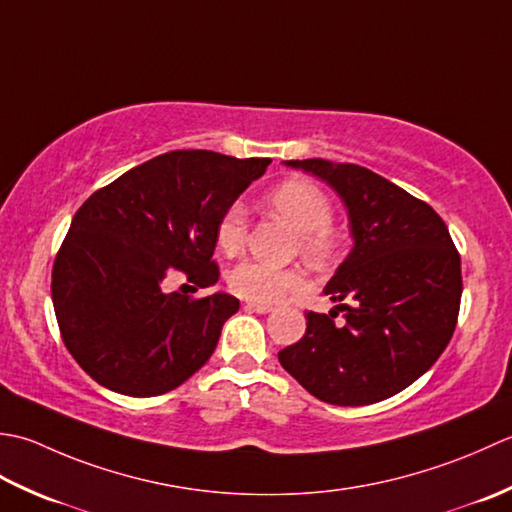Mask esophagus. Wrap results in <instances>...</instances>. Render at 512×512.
<instances>
[{
	"label": "esophagus",
	"instance_id": "obj_1",
	"mask_svg": "<svg viewBox=\"0 0 512 512\" xmlns=\"http://www.w3.org/2000/svg\"><path fill=\"white\" fill-rule=\"evenodd\" d=\"M245 309L256 311V314H269V311H274V307H271V305H260V302H247Z\"/></svg>",
	"mask_w": 512,
	"mask_h": 512
}]
</instances>
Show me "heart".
<instances>
[{
    "instance_id": "b5f03b06",
    "label": "heart",
    "mask_w": 512,
    "mask_h": 512,
    "mask_svg": "<svg viewBox=\"0 0 512 512\" xmlns=\"http://www.w3.org/2000/svg\"><path fill=\"white\" fill-rule=\"evenodd\" d=\"M265 205L298 232L300 252L314 263H325L336 249V236L329 229L331 201L327 194L309 181L291 179L276 185L265 196ZM247 236V212L241 203L229 205L216 227V243L227 254L243 247ZM229 289L245 300L271 305L289 291H298L305 278L298 269H276L260 260L245 258L229 271Z\"/></svg>"
}]
</instances>
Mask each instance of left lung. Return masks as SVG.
<instances>
[{"mask_svg":"<svg viewBox=\"0 0 512 512\" xmlns=\"http://www.w3.org/2000/svg\"><path fill=\"white\" fill-rule=\"evenodd\" d=\"M325 181L347 207L353 247L325 287L329 314L278 353L318 400L362 406L413 384L442 356L462 298L460 254L431 205L353 163L285 161ZM338 310H347L336 323Z\"/></svg>","mask_w":512,"mask_h":512,"instance_id":"1","label":"left lung"}]
</instances>
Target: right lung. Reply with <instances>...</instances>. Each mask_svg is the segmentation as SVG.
Segmentation results:
<instances>
[{"label": "right lung", "instance_id": "obj_1", "mask_svg": "<svg viewBox=\"0 0 512 512\" xmlns=\"http://www.w3.org/2000/svg\"><path fill=\"white\" fill-rule=\"evenodd\" d=\"M271 159L176 150L121 174L79 207L52 267V305L72 358L132 398L161 395L210 360L241 302L165 291L212 287L216 227Z\"/></svg>", "mask_w": 512, "mask_h": 512}]
</instances>
